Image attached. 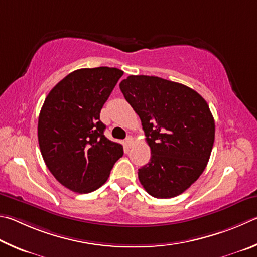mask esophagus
Here are the masks:
<instances>
[{
  "label": "esophagus",
  "mask_w": 257,
  "mask_h": 257,
  "mask_svg": "<svg viewBox=\"0 0 257 257\" xmlns=\"http://www.w3.org/2000/svg\"><path fill=\"white\" fill-rule=\"evenodd\" d=\"M125 142H126V145H127L128 148H131L132 145H133V138L132 137H127V138L125 139Z\"/></svg>",
  "instance_id": "1"
}]
</instances>
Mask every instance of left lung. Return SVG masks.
<instances>
[{
	"mask_svg": "<svg viewBox=\"0 0 257 257\" xmlns=\"http://www.w3.org/2000/svg\"><path fill=\"white\" fill-rule=\"evenodd\" d=\"M120 91L139 115L151 150L139 181L151 196L185 192L208 165L215 125L209 105L195 90L149 75H130Z\"/></svg>",
	"mask_w": 257,
	"mask_h": 257,
	"instance_id": "left-lung-1",
	"label": "left lung"
}]
</instances>
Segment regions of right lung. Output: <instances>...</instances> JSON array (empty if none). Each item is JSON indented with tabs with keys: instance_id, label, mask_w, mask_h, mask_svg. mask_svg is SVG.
I'll list each match as a JSON object with an SVG mask.
<instances>
[{
	"instance_id": "1",
	"label": "right lung",
	"mask_w": 257,
	"mask_h": 257,
	"mask_svg": "<svg viewBox=\"0 0 257 257\" xmlns=\"http://www.w3.org/2000/svg\"><path fill=\"white\" fill-rule=\"evenodd\" d=\"M123 71L93 67L71 72L45 99L38 142L49 172L63 186L90 193L106 183L123 146L103 136L100 110Z\"/></svg>"
}]
</instances>
